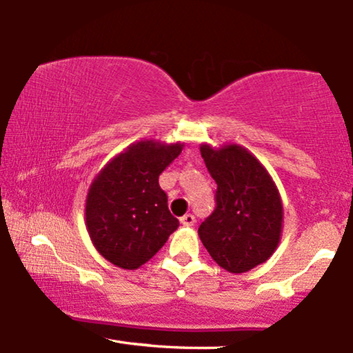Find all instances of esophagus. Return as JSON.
Here are the masks:
<instances>
[{"label":"esophagus","mask_w":353,"mask_h":353,"mask_svg":"<svg viewBox=\"0 0 353 353\" xmlns=\"http://www.w3.org/2000/svg\"><path fill=\"white\" fill-rule=\"evenodd\" d=\"M180 222L183 227H191V225H194L196 219H194V216H191V214H186V216H183L180 219Z\"/></svg>","instance_id":"1"}]
</instances>
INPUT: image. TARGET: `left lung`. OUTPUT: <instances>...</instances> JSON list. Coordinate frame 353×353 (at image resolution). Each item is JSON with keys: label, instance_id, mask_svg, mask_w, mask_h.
I'll return each mask as SVG.
<instances>
[{"label": "left lung", "instance_id": "left-lung-1", "mask_svg": "<svg viewBox=\"0 0 353 353\" xmlns=\"http://www.w3.org/2000/svg\"><path fill=\"white\" fill-rule=\"evenodd\" d=\"M201 155L217 183L216 209L199 225L201 241L225 271H250L271 258L281 241L283 208L276 183L241 145L203 144Z\"/></svg>", "mask_w": 353, "mask_h": 353}]
</instances>
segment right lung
Returning <instances> with one entry per match:
<instances>
[{
    "instance_id": "1",
    "label": "right lung",
    "mask_w": 353,
    "mask_h": 353,
    "mask_svg": "<svg viewBox=\"0 0 353 353\" xmlns=\"http://www.w3.org/2000/svg\"><path fill=\"white\" fill-rule=\"evenodd\" d=\"M181 149V143L139 141L110 160L90 185L87 232L95 250L115 266L141 268L180 225L168 210L159 175Z\"/></svg>"
}]
</instances>
